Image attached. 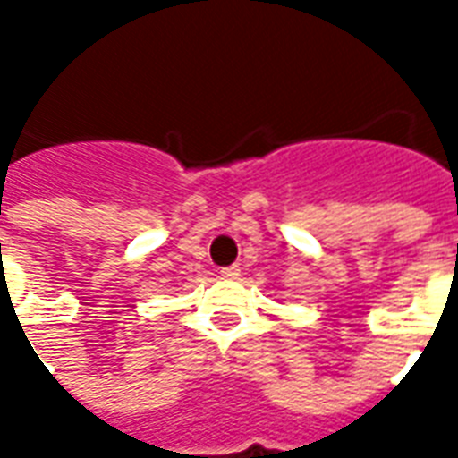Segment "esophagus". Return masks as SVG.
<instances>
[{
	"label": "esophagus",
	"instance_id": "1",
	"mask_svg": "<svg viewBox=\"0 0 458 458\" xmlns=\"http://www.w3.org/2000/svg\"><path fill=\"white\" fill-rule=\"evenodd\" d=\"M221 276L223 278H228V280H235L237 276H240V266H225V268H221Z\"/></svg>",
	"mask_w": 458,
	"mask_h": 458
}]
</instances>
